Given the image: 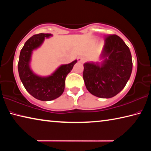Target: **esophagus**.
I'll use <instances>...</instances> for the list:
<instances>
[{"instance_id": "34e87169", "label": "esophagus", "mask_w": 151, "mask_h": 151, "mask_svg": "<svg viewBox=\"0 0 151 151\" xmlns=\"http://www.w3.org/2000/svg\"><path fill=\"white\" fill-rule=\"evenodd\" d=\"M84 60H84L83 58H82V57H78V62L83 63Z\"/></svg>"}]
</instances>
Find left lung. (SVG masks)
<instances>
[{
  "label": "left lung",
  "mask_w": 151,
  "mask_h": 151,
  "mask_svg": "<svg viewBox=\"0 0 151 151\" xmlns=\"http://www.w3.org/2000/svg\"><path fill=\"white\" fill-rule=\"evenodd\" d=\"M99 63L84 64L83 79L89 93L99 98L113 97L124 88L132 69L129 48L116 35L104 39L103 50Z\"/></svg>",
  "instance_id": "obj_1"
}]
</instances>
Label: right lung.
<instances>
[{
  "label": "right lung",
  "mask_w": 151,
  "mask_h": 151,
  "mask_svg": "<svg viewBox=\"0 0 151 151\" xmlns=\"http://www.w3.org/2000/svg\"><path fill=\"white\" fill-rule=\"evenodd\" d=\"M51 36L52 34L40 33L30 37L20 50L18 63L19 76L25 89L35 99L42 101L54 100L63 93L66 76L77 62L75 60L67 65H61L54 73L47 77L33 73L29 65L32 50L39 48L45 38Z\"/></svg>",
  "instance_id": "1"
}]
</instances>
